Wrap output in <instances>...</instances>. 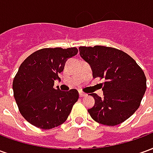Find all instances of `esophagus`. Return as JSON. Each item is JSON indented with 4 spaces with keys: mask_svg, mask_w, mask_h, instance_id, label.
Wrapping results in <instances>:
<instances>
[{
    "mask_svg": "<svg viewBox=\"0 0 153 153\" xmlns=\"http://www.w3.org/2000/svg\"><path fill=\"white\" fill-rule=\"evenodd\" d=\"M79 97H86L87 94L86 93H84L83 92H82V91H79Z\"/></svg>",
    "mask_w": 153,
    "mask_h": 153,
    "instance_id": "obj_1",
    "label": "esophagus"
}]
</instances>
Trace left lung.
Here are the masks:
<instances>
[{
	"label": "left lung",
	"mask_w": 153,
	"mask_h": 153,
	"mask_svg": "<svg viewBox=\"0 0 153 153\" xmlns=\"http://www.w3.org/2000/svg\"><path fill=\"white\" fill-rule=\"evenodd\" d=\"M80 56L89 64L94 78L105 79L104 97L90 94L95 105L88 110L91 117L102 125L121 124L138 110L147 88L141 67L123 51L104 46L79 47Z\"/></svg>",
	"instance_id": "8db88e82"
}]
</instances>
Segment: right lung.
I'll list each match as a JSON object with an SVG mask.
<instances>
[{"instance_id":"add662e5","label":"right lung","mask_w":153,"mask_h":153,"mask_svg":"<svg viewBox=\"0 0 153 153\" xmlns=\"http://www.w3.org/2000/svg\"><path fill=\"white\" fill-rule=\"evenodd\" d=\"M76 47L42 48L28 56L20 65L13 81L15 102L23 117L31 125L50 129L62 125L79 99L76 89L60 91L54 81Z\"/></svg>"}]
</instances>
